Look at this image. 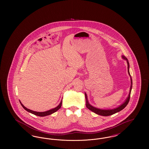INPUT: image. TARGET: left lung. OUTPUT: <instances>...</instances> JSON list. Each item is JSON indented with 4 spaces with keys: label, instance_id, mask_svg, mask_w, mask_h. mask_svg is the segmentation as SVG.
<instances>
[{
    "label": "left lung",
    "instance_id": "left-lung-1",
    "mask_svg": "<svg viewBox=\"0 0 149 149\" xmlns=\"http://www.w3.org/2000/svg\"><path fill=\"white\" fill-rule=\"evenodd\" d=\"M122 58L125 60H126L127 61V69H128V74L130 75V76L131 77L130 75V71H129V63H128V61L127 58L124 56H122ZM131 87H130V93H129V95H128V97L126 99V100L122 104H121L120 106L116 108H114L113 109H100L99 108H97L94 107H93L88 102V98H87V95L86 94V93H85V99H86V107L90 109L91 111H92L93 112H94L95 113L97 114L98 115H100V116H111V115H112L113 114L116 113H117L118 112L120 111L121 110H122L123 109H124L126 106L127 105L129 101H130V94H131V89H132V78H131Z\"/></svg>",
    "mask_w": 149,
    "mask_h": 149
}]
</instances>
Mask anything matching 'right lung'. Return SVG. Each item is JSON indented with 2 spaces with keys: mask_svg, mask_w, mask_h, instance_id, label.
Wrapping results in <instances>:
<instances>
[{
  "mask_svg": "<svg viewBox=\"0 0 149 149\" xmlns=\"http://www.w3.org/2000/svg\"><path fill=\"white\" fill-rule=\"evenodd\" d=\"M19 102H20V101H19ZM62 102H62V100H61V102H60V103L59 104V105H58V106L56 107V108H54V109H50L49 111H46V112H35V111L30 110V109H29L28 108H27L26 107H25L22 104L21 102H20V103H21L22 106L23 107V108L25 110H26L27 111H28L29 112H30V113H31L33 114L36 115V116H38L44 117V116H49V115H50V114H51L54 113L56 112L57 110H58V109L61 108V105H62Z\"/></svg>",
  "mask_w": 149,
  "mask_h": 149,
  "instance_id": "obj_1",
  "label": "right lung"
}]
</instances>
